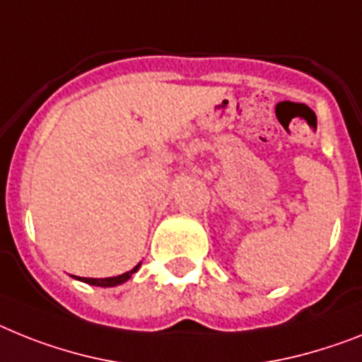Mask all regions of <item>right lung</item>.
<instances>
[{"mask_svg": "<svg viewBox=\"0 0 362 362\" xmlns=\"http://www.w3.org/2000/svg\"><path fill=\"white\" fill-rule=\"evenodd\" d=\"M138 267H134V269L130 270V272H124V274H121V276H115V278H105V279L81 278V279H83V281H86V284H90V285H97V287H114V285H119V284H123V281H127V279L134 274L136 270H138Z\"/></svg>", "mask_w": 362, "mask_h": 362, "instance_id": "right-lung-1", "label": "right lung"}]
</instances>
